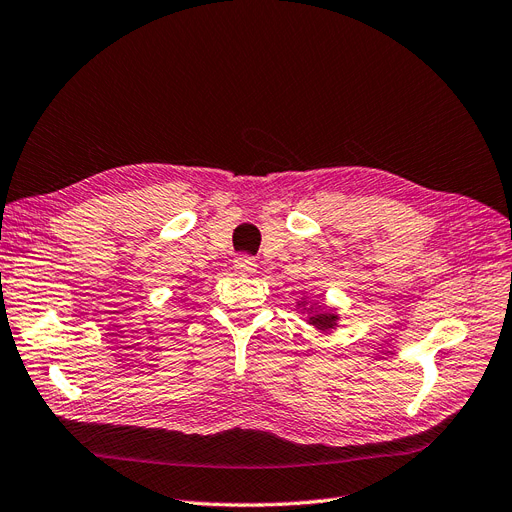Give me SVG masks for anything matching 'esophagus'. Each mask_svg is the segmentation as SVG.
Here are the masks:
<instances>
[{
	"label": "esophagus",
	"instance_id": "34e87169",
	"mask_svg": "<svg viewBox=\"0 0 512 512\" xmlns=\"http://www.w3.org/2000/svg\"><path fill=\"white\" fill-rule=\"evenodd\" d=\"M234 270H236L238 274L251 276V274L257 272V263H255V259L249 257V255H238V257L234 259Z\"/></svg>",
	"mask_w": 512,
	"mask_h": 512
}]
</instances>
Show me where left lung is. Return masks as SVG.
<instances>
[{"label":"left lung","instance_id":"1","mask_svg":"<svg viewBox=\"0 0 512 512\" xmlns=\"http://www.w3.org/2000/svg\"><path fill=\"white\" fill-rule=\"evenodd\" d=\"M305 299L299 303V307H301V311L305 309L307 311V322L311 324V326H316L318 330H330V328H335L337 326V320H339V316L335 314V311L332 309H322L320 305H311V307H305Z\"/></svg>","mask_w":512,"mask_h":512}]
</instances>
